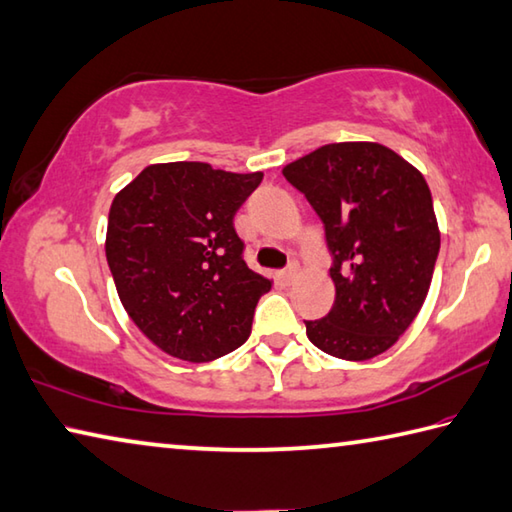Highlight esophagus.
Instances as JSON below:
<instances>
[{"label":"esophagus","instance_id":"1","mask_svg":"<svg viewBox=\"0 0 512 512\" xmlns=\"http://www.w3.org/2000/svg\"><path fill=\"white\" fill-rule=\"evenodd\" d=\"M295 275H297V264H288L284 271H280V280L282 282H293Z\"/></svg>","mask_w":512,"mask_h":512}]
</instances>
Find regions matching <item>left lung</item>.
Wrapping results in <instances>:
<instances>
[{"mask_svg":"<svg viewBox=\"0 0 512 512\" xmlns=\"http://www.w3.org/2000/svg\"><path fill=\"white\" fill-rule=\"evenodd\" d=\"M324 226L336 302L306 320L315 347L369 360L403 336L430 291L441 235L423 174L378 143H331L288 163Z\"/></svg>","mask_w":512,"mask_h":512,"instance_id":"8db88e82","label":"left lung"}]
</instances>
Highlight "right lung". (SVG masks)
Here are the masks:
<instances>
[{"mask_svg":"<svg viewBox=\"0 0 512 512\" xmlns=\"http://www.w3.org/2000/svg\"><path fill=\"white\" fill-rule=\"evenodd\" d=\"M264 174L150 165L116 194L105 253L120 302L156 347L208 362L244 345L271 280L250 271L237 210Z\"/></svg>","mask_w":512,"mask_h":512,"instance_id":"obj_1","label":"right lung"}]
</instances>
